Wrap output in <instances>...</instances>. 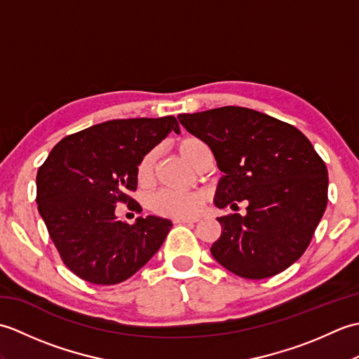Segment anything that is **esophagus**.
I'll list each match as a JSON object with an SVG mask.
<instances>
[{
	"label": "esophagus",
	"mask_w": 359,
	"mask_h": 359,
	"mask_svg": "<svg viewBox=\"0 0 359 359\" xmlns=\"http://www.w3.org/2000/svg\"><path fill=\"white\" fill-rule=\"evenodd\" d=\"M199 222L197 217H184V219H174V224H196Z\"/></svg>",
	"instance_id": "obj_1"
}]
</instances>
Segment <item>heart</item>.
<instances>
[{"label": "heart", "instance_id": "1", "mask_svg": "<svg viewBox=\"0 0 359 359\" xmlns=\"http://www.w3.org/2000/svg\"><path fill=\"white\" fill-rule=\"evenodd\" d=\"M175 149L179 154L187 158L193 166L199 168L205 152L208 147L197 137H184L175 143ZM157 162V149H151L144 154L135 168V177L139 185L148 187L154 180ZM205 203V196L201 191H172V189H162V191L151 196L149 208L158 216L165 217H189L201 211Z\"/></svg>", "mask_w": 359, "mask_h": 359}]
</instances>
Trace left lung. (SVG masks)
Here are the masks:
<instances>
[{
  "label": "left lung",
  "mask_w": 359,
  "mask_h": 359,
  "mask_svg": "<svg viewBox=\"0 0 359 359\" xmlns=\"http://www.w3.org/2000/svg\"><path fill=\"white\" fill-rule=\"evenodd\" d=\"M188 133L210 147L219 170V208L247 202V215L217 217L211 255L245 279L284 271L310 245L327 207L324 160L299 129L241 106L180 114Z\"/></svg>",
  "instance_id": "8db88e82"
}]
</instances>
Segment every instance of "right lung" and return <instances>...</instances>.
I'll return each mask as SVG.
<instances>
[{"label":"right lung","mask_w":359,"mask_h":359,"mask_svg":"<svg viewBox=\"0 0 359 359\" xmlns=\"http://www.w3.org/2000/svg\"><path fill=\"white\" fill-rule=\"evenodd\" d=\"M171 131L180 133L172 116L104 121L60 140L38 170V211L62 261L83 280L118 284L162 247L171 220L129 225L116 207L142 211L128 194L137 189V163Z\"/></svg>","instance_id":"obj_1"}]
</instances>
